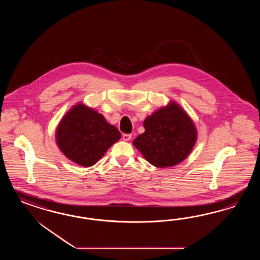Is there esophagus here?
Returning a JSON list of instances; mask_svg holds the SVG:
<instances>
[{
	"label": "esophagus",
	"mask_w": 260,
	"mask_h": 260,
	"mask_svg": "<svg viewBox=\"0 0 260 260\" xmlns=\"http://www.w3.org/2000/svg\"><path fill=\"white\" fill-rule=\"evenodd\" d=\"M132 139V134H124L123 135V140L124 141H129Z\"/></svg>",
	"instance_id": "1"
}]
</instances>
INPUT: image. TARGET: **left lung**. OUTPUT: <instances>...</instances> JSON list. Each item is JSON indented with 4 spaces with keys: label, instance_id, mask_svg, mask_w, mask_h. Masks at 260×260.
<instances>
[{
    "label": "left lung",
    "instance_id": "obj_1",
    "mask_svg": "<svg viewBox=\"0 0 260 260\" xmlns=\"http://www.w3.org/2000/svg\"><path fill=\"white\" fill-rule=\"evenodd\" d=\"M145 133L134 141L143 157L157 168L178 165L197 141L194 122L178 103L170 101L144 120Z\"/></svg>",
    "mask_w": 260,
    "mask_h": 260
}]
</instances>
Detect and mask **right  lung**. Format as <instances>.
I'll list each match as a JSON object with an SVG mask.
<instances>
[{
    "label": "right lung",
    "instance_id": "1",
    "mask_svg": "<svg viewBox=\"0 0 260 260\" xmlns=\"http://www.w3.org/2000/svg\"><path fill=\"white\" fill-rule=\"evenodd\" d=\"M120 138L116 126L83 102L72 106L56 127L59 150L73 163L85 168L95 165Z\"/></svg>",
    "mask_w": 260,
    "mask_h": 260
}]
</instances>
